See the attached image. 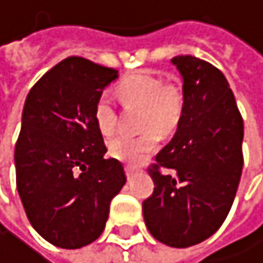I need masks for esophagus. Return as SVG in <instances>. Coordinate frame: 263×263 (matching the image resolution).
Returning a JSON list of instances; mask_svg holds the SVG:
<instances>
[{"instance_id":"1","label":"esophagus","mask_w":263,"mask_h":263,"mask_svg":"<svg viewBox=\"0 0 263 263\" xmlns=\"http://www.w3.org/2000/svg\"><path fill=\"white\" fill-rule=\"evenodd\" d=\"M137 172H139V168L136 165H126V175H127V178H133L137 174Z\"/></svg>"}]
</instances>
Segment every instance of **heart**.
Wrapping results in <instances>:
<instances>
[{"mask_svg":"<svg viewBox=\"0 0 263 263\" xmlns=\"http://www.w3.org/2000/svg\"><path fill=\"white\" fill-rule=\"evenodd\" d=\"M118 95L127 104L143 108L140 127L145 130L137 137L120 134L108 142L112 158L139 164L158 146V135L167 136L177 129L184 107L181 89L175 85H164L156 76L136 74L118 85ZM95 121L104 136H110L117 126V112L108 96L102 95L95 104Z\"/></svg>","mask_w":263,"mask_h":263,"instance_id":"heart-1","label":"heart"}]
</instances>
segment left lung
Listing matches in <instances>:
<instances>
[{"label": "left lung", "instance_id": "1", "mask_svg": "<svg viewBox=\"0 0 263 263\" xmlns=\"http://www.w3.org/2000/svg\"><path fill=\"white\" fill-rule=\"evenodd\" d=\"M183 80L184 107L172 140L148 170L153 196L143 202L158 241L187 248L210 238L234 203L243 170V120L224 74L200 58H172Z\"/></svg>", "mask_w": 263, "mask_h": 263}]
</instances>
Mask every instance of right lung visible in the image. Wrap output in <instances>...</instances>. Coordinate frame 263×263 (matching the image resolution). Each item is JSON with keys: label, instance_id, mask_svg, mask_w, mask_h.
Segmentation results:
<instances>
[{"label": "right lung", "instance_id": "right-lung-1", "mask_svg": "<svg viewBox=\"0 0 263 263\" xmlns=\"http://www.w3.org/2000/svg\"><path fill=\"white\" fill-rule=\"evenodd\" d=\"M118 70L69 57L28 93L15 145L17 191L37 234L79 249L104 232L110 202L126 183L123 164L105 159L95 104Z\"/></svg>", "mask_w": 263, "mask_h": 263}]
</instances>
